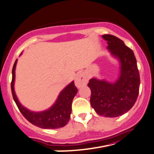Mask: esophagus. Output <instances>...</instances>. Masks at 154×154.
<instances>
[{"mask_svg": "<svg viewBox=\"0 0 154 154\" xmlns=\"http://www.w3.org/2000/svg\"><path fill=\"white\" fill-rule=\"evenodd\" d=\"M88 78L85 74L83 73H79L77 75L75 78V84L77 88H81V87L84 86L88 84Z\"/></svg>", "mask_w": 154, "mask_h": 154, "instance_id": "1", "label": "esophagus"}]
</instances>
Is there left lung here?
Masks as SVG:
<instances>
[{"label": "left lung", "instance_id": "8db88e82", "mask_svg": "<svg viewBox=\"0 0 154 154\" xmlns=\"http://www.w3.org/2000/svg\"><path fill=\"white\" fill-rule=\"evenodd\" d=\"M107 49L120 63V74L116 82L92 78L88 87L91 90L90 103L100 116L115 118L127 112L134 105L140 87V75L136 57L130 48L118 37L103 35Z\"/></svg>", "mask_w": 154, "mask_h": 154}]
</instances>
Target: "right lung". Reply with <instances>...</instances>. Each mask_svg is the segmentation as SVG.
Returning <instances> with one entry per match:
<instances>
[{"label":"right lung","mask_w":154,"mask_h":154,"mask_svg":"<svg viewBox=\"0 0 154 154\" xmlns=\"http://www.w3.org/2000/svg\"><path fill=\"white\" fill-rule=\"evenodd\" d=\"M17 60L14 63L12 70L11 91L14 100L20 112L28 121L33 125L44 129H56L62 128L67 124L72 112V103L77 92L74 81L69 83L60 92L57 99L52 106L47 110L34 112L29 110L21 104L14 90L15 71Z\"/></svg>","instance_id":"obj_1"}]
</instances>
